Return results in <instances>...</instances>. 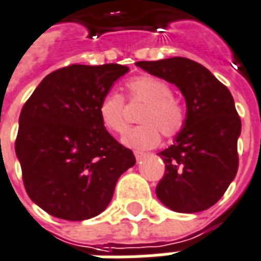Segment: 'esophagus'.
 I'll list each match as a JSON object with an SVG mask.
<instances>
[{
	"label": "esophagus",
	"instance_id": "esophagus-1",
	"mask_svg": "<svg viewBox=\"0 0 261 261\" xmlns=\"http://www.w3.org/2000/svg\"><path fill=\"white\" fill-rule=\"evenodd\" d=\"M134 155H135V159H137V161H142L145 157H146V153H143V151H139V150H135L134 151Z\"/></svg>",
	"mask_w": 261,
	"mask_h": 261
}]
</instances>
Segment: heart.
<instances>
[{"label": "heart", "mask_w": 261, "mask_h": 261, "mask_svg": "<svg viewBox=\"0 0 261 261\" xmlns=\"http://www.w3.org/2000/svg\"><path fill=\"white\" fill-rule=\"evenodd\" d=\"M127 97L133 106H142L138 115L139 126L123 137V143L133 149H153L160 143L161 134L173 138L182 130L186 111L173 97V90L161 80L141 75L126 85ZM98 119L106 130L123 134L127 127L126 106L119 93H107L98 102Z\"/></svg>", "instance_id": "b5f03b06"}]
</instances>
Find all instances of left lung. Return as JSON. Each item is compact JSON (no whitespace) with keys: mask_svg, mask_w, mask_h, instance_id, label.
Instances as JSON below:
<instances>
[{"mask_svg":"<svg viewBox=\"0 0 261 261\" xmlns=\"http://www.w3.org/2000/svg\"><path fill=\"white\" fill-rule=\"evenodd\" d=\"M137 66L174 84L186 98L187 118L174 143L160 151L165 174L155 188L160 202L176 213L214 206L239 169L241 119L222 83L200 63L174 57L141 61Z\"/></svg>","mask_w":261,"mask_h":261,"instance_id":"1","label":"left lung"}]
</instances>
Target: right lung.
Listing matches in <instances>:
<instances>
[{
	"label": "right lung",
	"mask_w": 261,
	"mask_h": 261,
	"mask_svg": "<svg viewBox=\"0 0 261 261\" xmlns=\"http://www.w3.org/2000/svg\"><path fill=\"white\" fill-rule=\"evenodd\" d=\"M128 67L70 65L46 75L18 119L16 155L28 196L57 218L106 210L135 157L102 127L98 102Z\"/></svg>",
	"instance_id": "right-lung-1"
}]
</instances>
